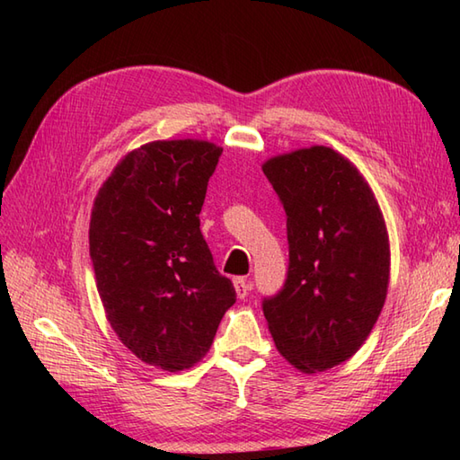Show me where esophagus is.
Returning <instances> with one entry per match:
<instances>
[{"label":"esophagus","instance_id":"obj_1","mask_svg":"<svg viewBox=\"0 0 460 460\" xmlns=\"http://www.w3.org/2000/svg\"><path fill=\"white\" fill-rule=\"evenodd\" d=\"M235 290H237V296L239 298H247V295H249V290H251V280L249 279H245V277H237L235 280Z\"/></svg>","mask_w":460,"mask_h":460}]
</instances>
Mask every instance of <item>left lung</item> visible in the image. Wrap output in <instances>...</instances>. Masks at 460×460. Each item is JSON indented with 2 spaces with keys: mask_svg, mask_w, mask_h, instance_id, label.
Segmentation results:
<instances>
[{
  "mask_svg": "<svg viewBox=\"0 0 460 460\" xmlns=\"http://www.w3.org/2000/svg\"><path fill=\"white\" fill-rule=\"evenodd\" d=\"M287 213L285 287L262 300L275 346L316 374L359 349L384 308L389 241L384 215L356 165L326 146L262 164Z\"/></svg>",
  "mask_w": 460,
  "mask_h": 460,
  "instance_id": "1",
  "label": "left lung"
}]
</instances>
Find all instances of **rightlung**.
Wrapping results in <instances>:
<instances>
[{
	"label": "right lung",
	"instance_id": "obj_1",
	"mask_svg": "<svg viewBox=\"0 0 460 460\" xmlns=\"http://www.w3.org/2000/svg\"><path fill=\"white\" fill-rule=\"evenodd\" d=\"M221 152L203 140L144 144L94 199L89 243L106 318L136 358L165 371L208 354L237 298L199 229Z\"/></svg>",
	"mask_w": 460,
	"mask_h": 460
}]
</instances>
